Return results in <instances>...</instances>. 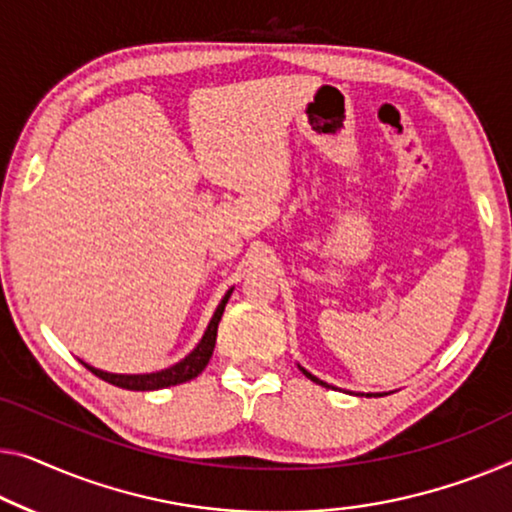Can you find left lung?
<instances>
[{
  "label": "left lung",
  "instance_id": "8db88e82",
  "mask_svg": "<svg viewBox=\"0 0 512 512\" xmlns=\"http://www.w3.org/2000/svg\"><path fill=\"white\" fill-rule=\"evenodd\" d=\"M301 370H303V368H301ZM303 375H305V377H308V379H310V381H315V384H322V386H329V384H324V381H319V379H317V377H312V375H310V372H305V370H303Z\"/></svg>",
  "mask_w": 512,
  "mask_h": 512
}]
</instances>
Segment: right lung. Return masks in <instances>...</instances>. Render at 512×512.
Masks as SVG:
<instances>
[{"instance_id": "right-lung-1", "label": "right lung", "mask_w": 512, "mask_h": 512, "mask_svg": "<svg viewBox=\"0 0 512 512\" xmlns=\"http://www.w3.org/2000/svg\"><path fill=\"white\" fill-rule=\"evenodd\" d=\"M230 294H232V289L225 294V299L220 301L216 312H213V317H211V322L207 326V331H204V338L200 340V345H197L193 352L183 358V361H179L177 365H172V368L160 370V372H151V375H110V372L96 370V368H91V365L85 363L87 370L94 372V375L101 377L103 381H108V384L126 388V391H158V388L177 386V384H183V381L195 379L204 368H207L209 358L213 354V347H216L218 322H220V317H223L225 303H227V299H230Z\"/></svg>"}]
</instances>
